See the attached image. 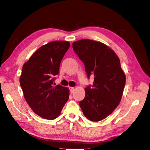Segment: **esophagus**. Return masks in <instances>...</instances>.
<instances>
[{"mask_svg":"<svg viewBox=\"0 0 150 150\" xmlns=\"http://www.w3.org/2000/svg\"><path fill=\"white\" fill-rule=\"evenodd\" d=\"M69 90H70V92L71 93H73L74 90H75V89L73 87H70L69 88Z\"/></svg>","mask_w":150,"mask_h":150,"instance_id":"esophagus-1","label":"esophagus"}]
</instances>
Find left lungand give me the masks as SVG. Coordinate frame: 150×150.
Instances as JSON below:
<instances>
[{"label":"left lung","mask_w":150,"mask_h":150,"mask_svg":"<svg viewBox=\"0 0 150 150\" xmlns=\"http://www.w3.org/2000/svg\"><path fill=\"white\" fill-rule=\"evenodd\" d=\"M72 48L83 62L88 78L94 76L93 84L85 88V97L79 106L88 119L98 122L119 105L125 76L118 56L105 44L84 39L74 42Z\"/></svg>","instance_id":"1"}]
</instances>
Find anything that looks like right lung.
Returning <instances> with one entry per match:
<instances>
[{"label":"right lung","mask_w":150,"mask_h":150,"mask_svg":"<svg viewBox=\"0 0 150 150\" xmlns=\"http://www.w3.org/2000/svg\"><path fill=\"white\" fill-rule=\"evenodd\" d=\"M70 47L64 41H55L40 47L24 64L19 82L24 96L36 114L53 120L69 99L68 88L54 86L61 60Z\"/></svg>","instance_id":"right-lung-1"}]
</instances>
